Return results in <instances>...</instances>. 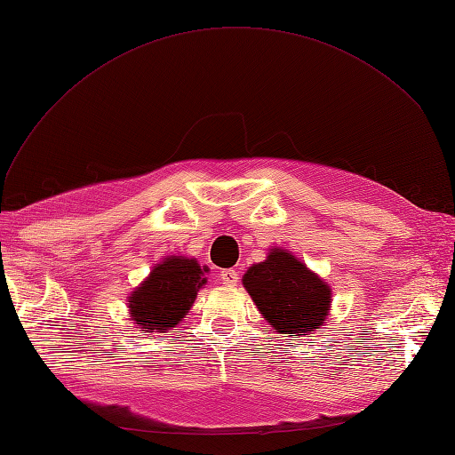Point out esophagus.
I'll use <instances>...</instances> for the list:
<instances>
[{"label": "esophagus", "mask_w": 455, "mask_h": 455, "mask_svg": "<svg viewBox=\"0 0 455 455\" xmlns=\"http://www.w3.org/2000/svg\"><path fill=\"white\" fill-rule=\"evenodd\" d=\"M220 279H222L224 284L233 286L239 283V273L235 269H224V271H220Z\"/></svg>", "instance_id": "1"}]
</instances>
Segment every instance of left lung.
Masks as SVG:
<instances>
[{"mask_svg": "<svg viewBox=\"0 0 455 455\" xmlns=\"http://www.w3.org/2000/svg\"><path fill=\"white\" fill-rule=\"evenodd\" d=\"M243 286L277 334H313L332 307L328 283L279 246L271 249L264 261L246 269Z\"/></svg>", "mask_w": 455, "mask_h": 455, "instance_id": "8db88e82", "label": "left lung"}]
</instances>
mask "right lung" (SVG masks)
Listing matches in <instances>:
<instances>
[{
	"label": "right lung",
	"mask_w": 455,
	"mask_h": 455,
	"mask_svg": "<svg viewBox=\"0 0 455 455\" xmlns=\"http://www.w3.org/2000/svg\"><path fill=\"white\" fill-rule=\"evenodd\" d=\"M209 267L196 258L167 256L127 296L129 316L142 334H164L180 323L206 284Z\"/></svg>",
	"instance_id": "add662e5"
}]
</instances>
